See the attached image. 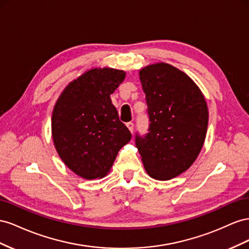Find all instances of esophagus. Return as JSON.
Wrapping results in <instances>:
<instances>
[{"instance_id":"1","label":"esophagus","mask_w":249,"mask_h":249,"mask_svg":"<svg viewBox=\"0 0 249 249\" xmlns=\"http://www.w3.org/2000/svg\"><path fill=\"white\" fill-rule=\"evenodd\" d=\"M126 126L128 127V129H129L130 132L132 133V132H133V123H132V122H128V123L126 124Z\"/></svg>"}]
</instances>
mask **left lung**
Listing matches in <instances>:
<instances>
[{"instance_id":"1","label":"left lung","mask_w":249,"mask_h":249,"mask_svg":"<svg viewBox=\"0 0 249 249\" xmlns=\"http://www.w3.org/2000/svg\"><path fill=\"white\" fill-rule=\"evenodd\" d=\"M140 79L150 123L146 134H136V145L149 176L171 179L188 170L201 150L207 102L194 81L168 63L145 67Z\"/></svg>"}]
</instances>
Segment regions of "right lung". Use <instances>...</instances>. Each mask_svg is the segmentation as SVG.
Wrapping results in <instances>:
<instances>
[{
  "label": "right lung",
  "instance_id": "add662e5",
  "mask_svg": "<svg viewBox=\"0 0 249 249\" xmlns=\"http://www.w3.org/2000/svg\"><path fill=\"white\" fill-rule=\"evenodd\" d=\"M124 78V71L90 70L71 82L54 106L56 150L63 162L85 179L107 174L120 149L131 139L110 99Z\"/></svg>",
  "mask_w": 249,
  "mask_h": 249
}]
</instances>
